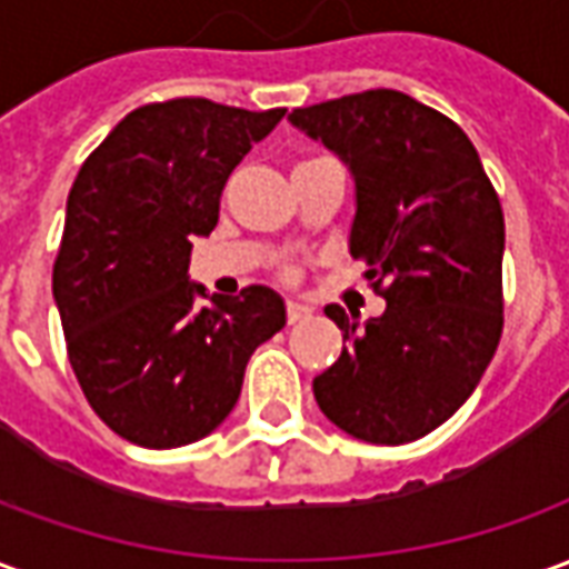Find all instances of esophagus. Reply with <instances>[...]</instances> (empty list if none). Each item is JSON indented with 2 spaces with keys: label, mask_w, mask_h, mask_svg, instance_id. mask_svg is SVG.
I'll return each instance as SVG.
<instances>
[{
  "label": "esophagus",
  "mask_w": 569,
  "mask_h": 569,
  "mask_svg": "<svg viewBox=\"0 0 569 569\" xmlns=\"http://www.w3.org/2000/svg\"><path fill=\"white\" fill-rule=\"evenodd\" d=\"M310 313H313V308H308V305H298V301H289V305H286V320L289 322L308 320Z\"/></svg>",
  "instance_id": "obj_1"
}]
</instances>
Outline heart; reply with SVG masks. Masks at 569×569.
I'll return each instance as SVG.
<instances>
[{
  "mask_svg": "<svg viewBox=\"0 0 569 569\" xmlns=\"http://www.w3.org/2000/svg\"><path fill=\"white\" fill-rule=\"evenodd\" d=\"M289 273H292V271H289Z\"/></svg>",
  "mask_w": 569,
  "mask_h": 569,
  "instance_id": "heart-1",
  "label": "heart"
}]
</instances>
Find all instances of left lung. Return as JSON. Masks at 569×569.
<instances>
[{
    "instance_id": "1",
    "label": "left lung",
    "mask_w": 569,
    "mask_h": 569,
    "mask_svg": "<svg viewBox=\"0 0 569 569\" xmlns=\"http://www.w3.org/2000/svg\"><path fill=\"white\" fill-rule=\"evenodd\" d=\"M289 121L350 167V256L387 298L366 322L326 308L347 347L313 378L317 406L353 439H420L472 396L500 345V198L463 130L402 91L350 93Z\"/></svg>"
}]
</instances>
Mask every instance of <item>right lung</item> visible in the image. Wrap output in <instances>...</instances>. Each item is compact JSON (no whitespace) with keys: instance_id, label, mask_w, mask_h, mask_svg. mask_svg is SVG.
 I'll use <instances>...</instances> for the list:
<instances>
[{"instance_id":"add662e5","label":"right lung","mask_w":569,"mask_h":569,"mask_svg":"<svg viewBox=\"0 0 569 569\" xmlns=\"http://www.w3.org/2000/svg\"><path fill=\"white\" fill-rule=\"evenodd\" d=\"M286 109L182 97L133 109L81 163L54 261L69 366L106 427L142 448L210 436L256 347L286 326L268 286L216 296L188 280L228 176ZM208 305L197 308V298Z\"/></svg>"}]
</instances>
